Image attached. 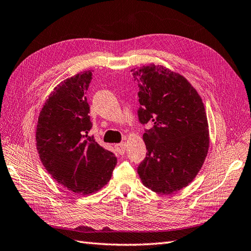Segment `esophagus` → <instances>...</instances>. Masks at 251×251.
<instances>
[{"label": "esophagus", "instance_id": "1", "mask_svg": "<svg viewBox=\"0 0 251 251\" xmlns=\"http://www.w3.org/2000/svg\"><path fill=\"white\" fill-rule=\"evenodd\" d=\"M115 150L116 152H118L120 155H123L125 154V151H126V143H119V144H115Z\"/></svg>", "mask_w": 251, "mask_h": 251}]
</instances>
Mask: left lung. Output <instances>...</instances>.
<instances>
[{"label":"left lung","mask_w":251,"mask_h":251,"mask_svg":"<svg viewBox=\"0 0 251 251\" xmlns=\"http://www.w3.org/2000/svg\"><path fill=\"white\" fill-rule=\"evenodd\" d=\"M139 85L138 110L145 129L147 157L138 174L145 187L170 195L188 186L208 152L209 133L202 98L178 73L150 64L131 69Z\"/></svg>","instance_id":"8db88e82"}]
</instances>
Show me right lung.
I'll return each instance as SVG.
<instances>
[{"label": "right lung", "instance_id": "right-lung-1", "mask_svg": "<svg viewBox=\"0 0 251 251\" xmlns=\"http://www.w3.org/2000/svg\"><path fill=\"white\" fill-rule=\"evenodd\" d=\"M92 72L56 85L44 103L36 127V148L46 170L63 187L81 196L100 190L111 178L116 157L89 137L92 122L86 91Z\"/></svg>", "mask_w": 251, "mask_h": 251}]
</instances>
